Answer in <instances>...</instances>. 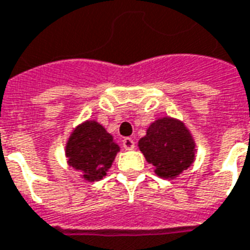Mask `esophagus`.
Segmentation results:
<instances>
[{"mask_svg": "<svg viewBox=\"0 0 250 250\" xmlns=\"http://www.w3.org/2000/svg\"><path fill=\"white\" fill-rule=\"evenodd\" d=\"M122 144H123L125 149H132L135 147L134 139H131V138H125L122 140Z\"/></svg>", "mask_w": 250, "mask_h": 250, "instance_id": "obj_1", "label": "esophagus"}]
</instances>
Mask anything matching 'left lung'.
<instances>
[{
  "mask_svg": "<svg viewBox=\"0 0 250 250\" xmlns=\"http://www.w3.org/2000/svg\"><path fill=\"white\" fill-rule=\"evenodd\" d=\"M138 146L146 160L155 167V173L163 179H175L195 162V140L182 120L175 118L155 120Z\"/></svg>",
  "mask_w": 250,
  "mask_h": 250,
  "instance_id": "obj_1",
  "label": "left lung"
}]
</instances>
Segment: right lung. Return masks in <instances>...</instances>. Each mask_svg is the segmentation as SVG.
Listing matches in <instances>:
<instances>
[{
    "instance_id": "obj_1",
    "label": "right lung",
    "mask_w": 250,
    "mask_h": 250,
    "mask_svg": "<svg viewBox=\"0 0 250 250\" xmlns=\"http://www.w3.org/2000/svg\"><path fill=\"white\" fill-rule=\"evenodd\" d=\"M119 151V146L103 125L86 120L71 132L64 153L68 166L82 172L84 180L97 182L106 176Z\"/></svg>"
}]
</instances>
